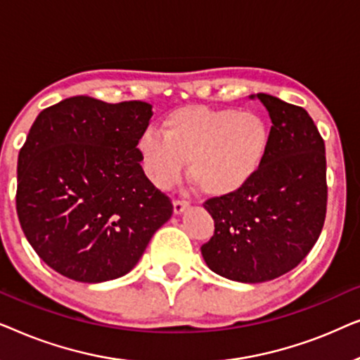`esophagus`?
Returning <instances> with one entry per match:
<instances>
[{"mask_svg":"<svg viewBox=\"0 0 360 360\" xmlns=\"http://www.w3.org/2000/svg\"><path fill=\"white\" fill-rule=\"evenodd\" d=\"M188 206H190L188 201L175 200V201H174V213H175V214H181L186 208H188Z\"/></svg>","mask_w":360,"mask_h":360,"instance_id":"1","label":"esophagus"}]
</instances>
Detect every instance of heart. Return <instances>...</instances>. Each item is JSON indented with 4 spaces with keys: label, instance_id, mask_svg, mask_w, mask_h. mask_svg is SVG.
I'll return each instance as SVG.
<instances>
[{
    "label": "heart",
    "instance_id": "heart-1",
    "mask_svg": "<svg viewBox=\"0 0 360 360\" xmlns=\"http://www.w3.org/2000/svg\"><path fill=\"white\" fill-rule=\"evenodd\" d=\"M269 147L270 126L259 112L203 105L176 108L165 116L164 134L146 129L137 141L142 167L157 188L174 186L190 162L191 181L213 198L245 188Z\"/></svg>",
    "mask_w": 360,
    "mask_h": 360
}]
</instances>
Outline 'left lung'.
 Returning a JSON list of instances; mask_svg holds the SVG:
<instances>
[{
    "label": "left lung",
    "mask_w": 360,
    "mask_h": 360,
    "mask_svg": "<svg viewBox=\"0 0 360 360\" xmlns=\"http://www.w3.org/2000/svg\"><path fill=\"white\" fill-rule=\"evenodd\" d=\"M250 98L262 103L272 121L267 159L245 188L205 201L214 234L201 245V254L221 277L262 283L297 267L321 234L326 154L303 108L265 93Z\"/></svg>",
    "instance_id": "left-lung-1"
}]
</instances>
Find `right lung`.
<instances>
[{
  "label": "right lung",
  "instance_id": "right-lung-1",
  "mask_svg": "<svg viewBox=\"0 0 360 360\" xmlns=\"http://www.w3.org/2000/svg\"><path fill=\"white\" fill-rule=\"evenodd\" d=\"M152 106L72 96L39 112L18 157L16 210L49 267L83 283L120 278L174 213L141 167Z\"/></svg>",
  "mask_w": 360,
  "mask_h": 360
}]
</instances>
